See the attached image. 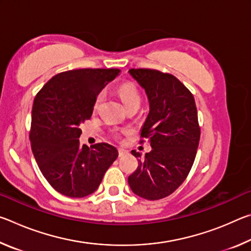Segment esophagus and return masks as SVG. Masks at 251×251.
<instances>
[{
  "label": "esophagus",
  "instance_id": "obj_1",
  "mask_svg": "<svg viewBox=\"0 0 251 251\" xmlns=\"http://www.w3.org/2000/svg\"><path fill=\"white\" fill-rule=\"evenodd\" d=\"M127 154V151L124 150V148H118V155H120V157L124 156Z\"/></svg>",
  "mask_w": 251,
  "mask_h": 251
}]
</instances>
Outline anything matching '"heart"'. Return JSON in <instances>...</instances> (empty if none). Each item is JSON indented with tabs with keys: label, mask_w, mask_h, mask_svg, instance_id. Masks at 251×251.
<instances>
[{
	"label": "heart",
	"mask_w": 251,
	"mask_h": 251,
	"mask_svg": "<svg viewBox=\"0 0 251 251\" xmlns=\"http://www.w3.org/2000/svg\"><path fill=\"white\" fill-rule=\"evenodd\" d=\"M117 94L121 97L123 104L125 105L127 109L129 108H138L139 105H141L142 101V96L139 94L137 87L135 86L134 84L126 83L121 85L117 90ZM104 100V93L100 92L99 95L96 96L94 100V110H97L100 108L101 101ZM124 129H118V128H113L110 129V135L113 137L118 138L122 133H124Z\"/></svg>",
	"instance_id": "b5f03b06"
}]
</instances>
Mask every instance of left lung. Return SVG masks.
Returning <instances> with one entry per match:
<instances>
[{"label": "left lung", "mask_w": 251, "mask_h": 251, "mask_svg": "<svg viewBox=\"0 0 251 251\" xmlns=\"http://www.w3.org/2000/svg\"><path fill=\"white\" fill-rule=\"evenodd\" d=\"M128 73L150 100L141 136L151 146L138 160L128 184L137 196L158 201L175 192L193 167L201 138L196 104L188 88L172 74L151 69H130ZM131 154L141 157L136 151Z\"/></svg>", "instance_id": "8db88e82"}]
</instances>
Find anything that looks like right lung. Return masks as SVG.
I'll list each match as a JSON object with an SVG mask.
<instances>
[{"mask_svg": "<svg viewBox=\"0 0 251 251\" xmlns=\"http://www.w3.org/2000/svg\"><path fill=\"white\" fill-rule=\"evenodd\" d=\"M117 69H80L59 73L34 99L29 141L40 171L67 197L88 196L118 156L116 147L79 145V125L90 120L100 92L120 74Z\"/></svg>", "mask_w": 251, "mask_h": 251, "instance_id": "obj_1", "label": "right lung"}]
</instances>
